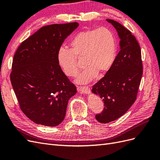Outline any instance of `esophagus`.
I'll return each mask as SVG.
<instances>
[{
  "label": "esophagus",
  "instance_id": "34e87169",
  "mask_svg": "<svg viewBox=\"0 0 160 160\" xmlns=\"http://www.w3.org/2000/svg\"><path fill=\"white\" fill-rule=\"evenodd\" d=\"M78 91L80 93H83V94H89L91 93V91L89 87H79Z\"/></svg>",
  "mask_w": 160,
  "mask_h": 160
}]
</instances>
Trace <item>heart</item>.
Masks as SVG:
<instances>
[{
    "label": "heart",
    "instance_id": "1",
    "mask_svg": "<svg viewBox=\"0 0 160 160\" xmlns=\"http://www.w3.org/2000/svg\"><path fill=\"white\" fill-rule=\"evenodd\" d=\"M71 49L61 47L57 52V62L64 73L76 75L79 67L77 58L83 57L85 69L76 81L80 84L93 81L98 72L108 71L116 57L117 43L113 32L104 27L79 32L70 42Z\"/></svg>",
    "mask_w": 160,
    "mask_h": 160
}]
</instances>
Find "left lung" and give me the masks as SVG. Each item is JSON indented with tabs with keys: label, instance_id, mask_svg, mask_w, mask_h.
Segmentation results:
<instances>
[{
	"label": "left lung",
	"instance_id": "obj_1",
	"mask_svg": "<svg viewBox=\"0 0 160 160\" xmlns=\"http://www.w3.org/2000/svg\"><path fill=\"white\" fill-rule=\"evenodd\" d=\"M118 32L120 51L105 76L95 83L91 92L103 99V112L96 119L108 123L127 112L136 99L143 74L141 49L136 38L117 21L106 19Z\"/></svg>",
	"mask_w": 160,
	"mask_h": 160
}]
</instances>
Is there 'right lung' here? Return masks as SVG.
Instances as JSON below:
<instances>
[{"label": "right lung", "instance_id": "right-lung-1", "mask_svg": "<svg viewBox=\"0 0 160 160\" xmlns=\"http://www.w3.org/2000/svg\"><path fill=\"white\" fill-rule=\"evenodd\" d=\"M78 22L41 27L18 47L11 81L22 112L33 122L55 127L63 121L69 99L77 93L57 62V52Z\"/></svg>", "mask_w": 160, "mask_h": 160}]
</instances>
